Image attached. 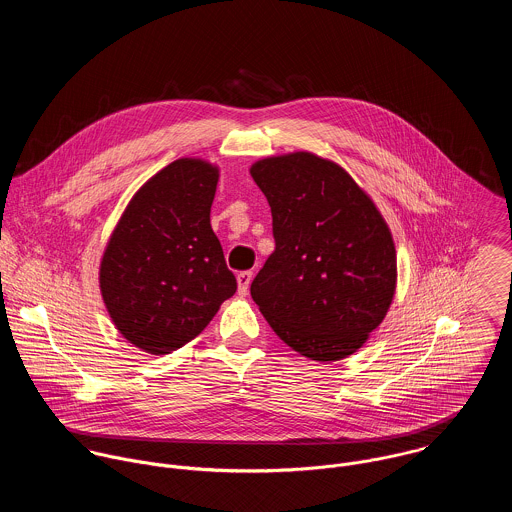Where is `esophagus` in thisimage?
<instances>
[{
  "label": "esophagus",
  "instance_id": "34e87169",
  "mask_svg": "<svg viewBox=\"0 0 512 512\" xmlns=\"http://www.w3.org/2000/svg\"><path fill=\"white\" fill-rule=\"evenodd\" d=\"M252 270H244V272H240L238 276H236V280H238V292L244 293L248 292V288H250V282H252Z\"/></svg>",
  "mask_w": 512,
  "mask_h": 512
}]
</instances>
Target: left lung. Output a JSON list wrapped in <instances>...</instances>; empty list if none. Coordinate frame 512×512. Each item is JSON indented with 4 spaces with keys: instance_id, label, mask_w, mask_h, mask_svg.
Masks as SVG:
<instances>
[{
    "instance_id": "8db88e82",
    "label": "left lung",
    "mask_w": 512,
    "mask_h": 512,
    "mask_svg": "<svg viewBox=\"0 0 512 512\" xmlns=\"http://www.w3.org/2000/svg\"><path fill=\"white\" fill-rule=\"evenodd\" d=\"M250 175L268 199L276 240L252 299L299 355L333 363L357 353L396 290L388 224L343 167L313 153L266 157Z\"/></svg>"
}]
</instances>
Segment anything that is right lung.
<instances>
[{
  "mask_svg": "<svg viewBox=\"0 0 512 512\" xmlns=\"http://www.w3.org/2000/svg\"><path fill=\"white\" fill-rule=\"evenodd\" d=\"M219 169L177 159L134 195L100 264V292L116 329L138 349L167 355L195 339L236 292L211 228Z\"/></svg>",
  "mask_w": 512,
  "mask_h": 512,
  "instance_id": "add662e5",
  "label": "right lung"
}]
</instances>
